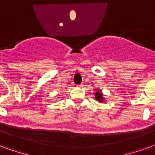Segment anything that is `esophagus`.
Wrapping results in <instances>:
<instances>
[{"instance_id": "esophagus-1", "label": "esophagus", "mask_w": 155, "mask_h": 155, "mask_svg": "<svg viewBox=\"0 0 155 155\" xmlns=\"http://www.w3.org/2000/svg\"><path fill=\"white\" fill-rule=\"evenodd\" d=\"M77 86L79 87V88H82V87H84V84H78Z\"/></svg>"}]
</instances>
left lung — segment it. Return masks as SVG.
<instances>
[{"label": "left lung", "instance_id": "8db88e82", "mask_svg": "<svg viewBox=\"0 0 155 155\" xmlns=\"http://www.w3.org/2000/svg\"><path fill=\"white\" fill-rule=\"evenodd\" d=\"M95 98H96V100L98 101V102H100V103L104 102V98L103 97V94H102V93H101L100 90H98V89L96 91V93H95Z\"/></svg>", "mask_w": 155, "mask_h": 155}]
</instances>
